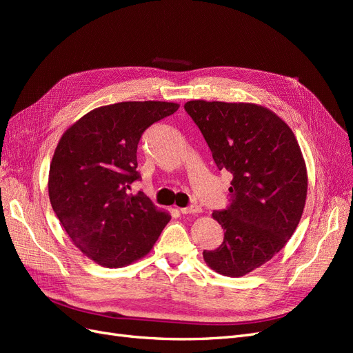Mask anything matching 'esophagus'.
Instances as JSON below:
<instances>
[{
    "label": "esophagus",
    "mask_w": 353,
    "mask_h": 353,
    "mask_svg": "<svg viewBox=\"0 0 353 353\" xmlns=\"http://www.w3.org/2000/svg\"><path fill=\"white\" fill-rule=\"evenodd\" d=\"M179 212L183 213V215H188V213H199V212H201V208L197 206V205H193V206H188V208H181Z\"/></svg>",
    "instance_id": "esophagus-1"
}]
</instances>
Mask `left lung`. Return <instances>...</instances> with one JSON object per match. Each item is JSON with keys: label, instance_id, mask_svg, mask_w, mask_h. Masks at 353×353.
<instances>
[{"label": "left lung", "instance_id": "obj_1", "mask_svg": "<svg viewBox=\"0 0 353 353\" xmlns=\"http://www.w3.org/2000/svg\"><path fill=\"white\" fill-rule=\"evenodd\" d=\"M184 109L218 169L232 175L231 205L212 213L223 243L203 259L218 274L243 276L271 261L299 225L307 194L302 150L290 126L263 105L191 100Z\"/></svg>", "mask_w": 353, "mask_h": 353}]
</instances>
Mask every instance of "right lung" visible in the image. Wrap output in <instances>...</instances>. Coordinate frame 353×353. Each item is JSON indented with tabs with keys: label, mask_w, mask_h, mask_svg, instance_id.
Wrapping results in <instances>:
<instances>
[{
	"label": "right lung",
	"mask_w": 353,
	"mask_h": 353,
	"mask_svg": "<svg viewBox=\"0 0 353 353\" xmlns=\"http://www.w3.org/2000/svg\"><path fill=\"white\" fill-rule=\"evenodd\" d=\"M178 103L122 101L94 109L61 135L48 174V196L72 243L91 261L122 268L153 249L170 221L141 191L128 194L138 141Z\"/></svg>",
	"instance_id": "obj_1"
}]
</instances>
